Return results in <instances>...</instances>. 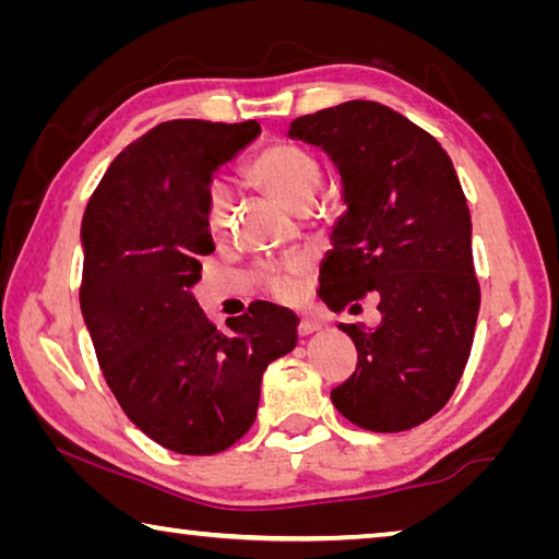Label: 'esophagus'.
I'll return each mask as SVG.
<instances>
[{"label":"esophagus","instance_id":"esophagus-1","mask_svg":"<svg viewBox=\"0 0 559 559\" xmlns=\"http://www.w3.org/2000/svg\"><path fill=\"white\" fill-rule=\"evenodd\" d=\"M316 330H320V323H318L316 318H310V316L300 318V325H298V333L300 335H310V333H316Z\"/></svg>","mask_w":559,"mask_h":559}]
</instances>
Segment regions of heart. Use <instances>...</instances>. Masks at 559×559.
Returning <instances> with one entry per match:
<instances>
[{"instance_id":"b5f03b06","label":"heart","mask_w":559,"mask_h":559,"mask_svg":"<svg viewBox=\"0 0 559 559\" xmlns=\"http://www.w3.org/2000/svg\"><path fill=\"white\" fill-rule=\"evenodd\" d=\"M251 177L257 179L278 197L281 202H286L293 210H306L310 202L316 200L320 185H323V169L316 155H310L308 150L298 145L281 143L271 145L251 159L249 165ZM206 226L212 234H224L226 226L231 222V192L224 182H212L206 189ZM302 273V261L290 259L269 266L263 271V278L271 286V290L281 298H288L296 293L298 276Z\"/></svg>"}]
</instances>
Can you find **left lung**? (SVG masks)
I'll return each mask as SVG.
<instances>
[{
    "label": "left lung",
    "mask_w": 559,
    "mask_h": 559,
    "mask_svg": "<svg viewBox=\"0 0 559 559\" xmlns=\"http://www.w3.org/2000/svg\"><path fill=\"white\" fill-rule=\"evenodd\" d=\"M343 177L347 212L333 231L320 298L355 310L374 293L382 323L343 325L357 367L330 392L359 429L394 433L431 419L468 362L480 308L471 212L437 138L374 100H347L290 122Z\"/></svg>",
    "instance_id": "obj_1"
}]
</instances>
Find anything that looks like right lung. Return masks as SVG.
Listing matches in <instances>:
<instances>
[{
	"instance_id": "obj_1",
	"label": "right lung",
	"mask_w": 559,
	"mask_h": 559,
	"mask_svg": "<svg viewBox=\"0 0 559 559\" xmlns=\"http://www.w3.org/2000/svg\"><path fill=\"white\" fill-rule=\"evenodd\" d=\"M257 120L159 122L112 159L81 224V313L103 377L135 427L212 456L257 419L261 377L298 343V318L251 302L222 333L192 288L214 251L212 175L259 138Z\"/></svg>"
}]
</instances>
